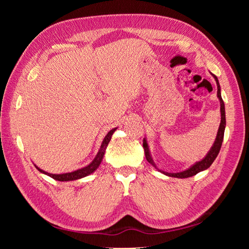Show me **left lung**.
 <instances>
[{
    "mask_svg": "<svg viewBox=\"0 0 249 249\" xmlns=\"http://www.w3.org/2000/svg\"><path fill=\"white\" fill-rule=\"evenodd\" d=\"M213 77L215 78V81L217 83V96L218 99L220 101V112H221V123L219 125V129H218V133H217V136H216V140L214 142V144L212 146V148L210 149V152L208 153V155L203 158V159L197 163H195L193 166H191L189 169H187L183 172H178V173H168V172H165L162 171V173L164 175H166L168 177H172V178H190L193 177L195 175H197L198 172L205 170L207 168H209L212 163L214 162V160L216 159V157L219 154V150L221 148V144H222V141H223V136H224V129H225V110H224V103L223 100L221 97V93H220V85H219V82H218L217 77L215 74H213ZM143 148H144V153H145V158L146 160L154 165L156 167V165L153 161L152 158H150L149 155V149L147 146V143L146 140L143 139Z\"/></svg>",
    "mask_w": 249,
    "mask_h": 249,
    "instance_id": "left-lung-1",
    "label": "left lung"
}]
</instances>
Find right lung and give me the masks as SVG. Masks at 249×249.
<instances>
[{"label": "right lung", "instance_id": "add662e5", "mask_svg": "<svg viewBox=\"0 0 249 249\" xmlns=\"http://www.w3.org/2000/svg\"><path fill=\"white\" fill-rule=\"evenodd\" d=\"M115 130H116V127H115V129L111 130L106 135V137H105V139H104V141L102 143V145H101V148L99 150V153H97L96 157L94 158V160L91 163H90L88 166H86L84 168H81V169H78V170L72 171V172H69V173H62V175H53V173H48L46 171H43L42 169L38 168L37 166H36V168L38 169L40 172L44 173V175H47V176L56 179V180H60V182H66V180L79 179V178H84L86 176H89L90 173H92L94 170H96L97 167L100 166V164H101V162L103 160V157L105 155V152H106V148L108 146V143L110 142L112 135H113V133L115 132Z\"/></svg>", "mask_w": 249, "mask_h": 249}]
</instances>
